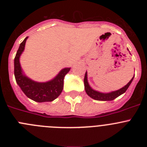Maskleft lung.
Returning <instances> with one entry per match:
<instances>
[{
  "mask_svg": "<svg viewBox=\"0 0 147 147\" xmlns=\"http://www.w3.org/2000/svg\"><path fill=\"white\" fill-rule=\"evenodd\" d=\"M134 76L132 78V80L127 83V85L124 87L121 88V89L115 90V91H112L110 93H101L97 90H95L91 87L90 86L88 82V74L87 72L85 73V79H84V84H85V90L87 94L90 97H91L92 98L95 100H98V101H112V100L115 99V98L119 97L121 94L124 93L126 92L129 86L130 85L131 82L133 80Z\"/></svg>",
  "mask_w": 147,
  "mask_h": 147,
  "instance_id": "left-lung-1",
  "label": "left lung"
}]
</instances>
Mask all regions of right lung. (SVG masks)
Segmentation results:
<instances>
[{"mask_svg": "<svg viewBox=\"0 0 147 147\" xmlns=\"http://www.w3.org/2000/svg\"><path fill=\"white\" fill-rule=\"evenodd\" d=\"M27 38L28 37L20 43L14 61V73L16 82L26 96L34 102H52L62 93L65 76L69 72L71 67L63 68L53 80L45 82H37L27 77L23 74L20 63V55L25 49Z\"/></svg>", "mask_w": 147, "mask_h": 147, "instance_id": "right-lung-1", "label": "right lung"}]
</instances>
